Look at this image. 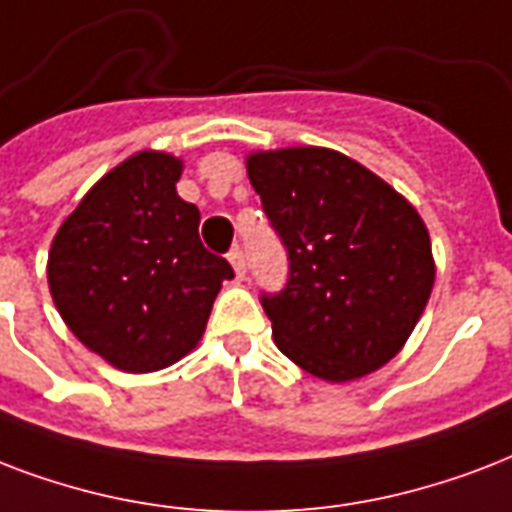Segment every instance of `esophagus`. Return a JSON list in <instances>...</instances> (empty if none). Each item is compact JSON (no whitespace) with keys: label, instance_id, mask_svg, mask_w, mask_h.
I'll return each mask as SVG.
<instances>
[{"label":"esophagus","instance_id":"34e87169","mask_svg":"<svg viewBox=\"0 0 512 512\" xmlns=\"http://www.w3.org/2000/svg\"><path fill=\"white\" fill-rule=\"evenodd\" d=\"M229 264H232L237 277L245 275V253L240 251V248H232V251H229Z\"/></svg>","mask_w":512,"mask_h":512}]
</instances>
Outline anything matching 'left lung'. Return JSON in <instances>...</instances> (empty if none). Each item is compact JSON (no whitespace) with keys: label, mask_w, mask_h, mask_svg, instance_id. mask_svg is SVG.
<instances>
[{"label":"left lung","mask_w":512,"mask_h":512,"mask_svg":"<svg viewBox=\"0 0 512 512\" xmlns=\"http://www.w3.org/2000/svg\"><path fill=\"white\" fill-rule=\"evenodd\" d=\"M245 168L291 259L285 291L261 296L280 352L323 382L379 371L433 293V245L417 208L326 146L251 152Z\"/></svg>","instance_id":"obj_1"}]
</instances>
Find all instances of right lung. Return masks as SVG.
Returning a JSON list of instances; mask_svg holds the SVG:
<instances>
[{
    "instance_id": "1",
    "label": "right lung",
    "mask_w": 512,
    "mask_h": 512,
    "mask_svg": "<svg viewBox=\"0 0 512 512\" xmlns=\"http://www.w3.org/2000/svg\"><path fill=\"white\" fill-rule=\"evenodd\" d=\"M184 160L144 149L95 181L47 253V285L69 331L125 374L160 371L205 334L235 272L200 243V211L178 197Z\"/></svg>"
}]
</instances>
